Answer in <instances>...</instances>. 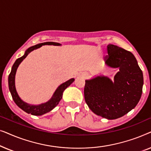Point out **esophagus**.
Returning a JSON list of instances; mask_svg holds the SVG:
<instances>
[{
	"instance_id": "34e87169",
	"label": "esophagus",
	"mask_w": 151,
	"mask_h": 151,
	"mask_svg": "<svg viewBox=\"0 0 151 151\" xmlns=\"http://www.w3.org/2000/svg\"><path fill=\"white\" fill-rule=\"evenodd\" d=\"M82 77L83 78H86L88 77V74L86 73H83L82 74Z\"/></svg>"
}]
</instances>
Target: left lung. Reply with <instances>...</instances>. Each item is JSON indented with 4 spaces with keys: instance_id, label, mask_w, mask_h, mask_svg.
<instances>
[{
    "instance_id": "obj_1",
    "label": "left lung",
    "mask_w": 151,
    "mask_h": 151,
    "mask_svg": "<svg viewBox=\"0 0 151 151\" xmlns=\"http://www.w3.org/2000/svg\"><path fill=\"white\" fill-rule=\"evenodd\" d=\"M105 64L119 69L114 79L100 75L85 80L84 99L95 114L108 119L121 117L138 104L142 93L143 73L131 52L116 45L107 46Z\"/></svg>"
}]
</instances>
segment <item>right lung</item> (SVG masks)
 Here are the masks:
<instances>
[{"mask_svg":"<svg viewBox=\"0 0 151 151\" xmlns=\"http://www.w3.org/2000/svg\"><path fill=\"white\" fill-rule=\"evenodd\" d=\"M43 45H53V46H61V44L58 42H46L43 43H40V44L36 45L34 46L30 47L28 48L24 52V54L22 55V57L18 58L15 61V63L12 66V71L10 72V74L9 75V78H8V84H9V91L11 93V95L12 96V98L16 103V105L23 110L24 112L29 113V114L33 115H42L45 114V113L50 112L51 110H53L58 104H59V102L61 100L62 98H63V92L68 86H69L71 84L74 82L75 79L74 78H71L68 80V81L64 82V83L61 84L58 87L56 88L55 92L53 93V96L50 98V100L47 101V102L45 103H42L38 105H34L28 104L22 100L18 96L17 91L16 89L15 86V76L16 73V71L18 66L20 64L22 63V60L27 56L29 53L32 52V51L35 50L40 48Z\"/></svg>","mask_w":151,"mask_h":151,"instance_id":"right-lung-1","label":"right lung"}]
</instances>
